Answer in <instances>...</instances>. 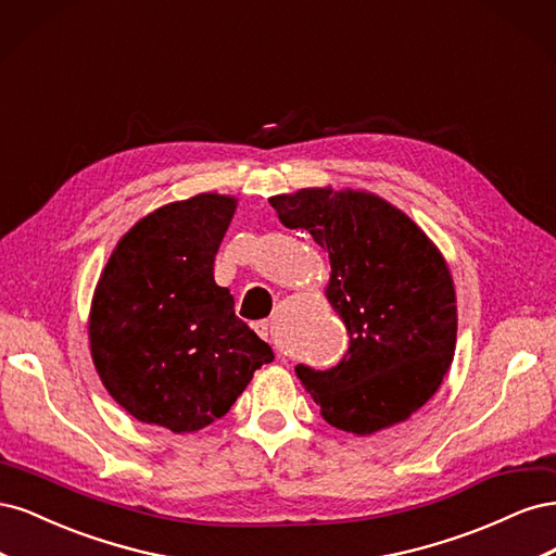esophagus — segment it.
I'll return each instance as SVG.
<instances>
[{
	"label": "esophagus",
	"instance_id": "obj_1",
	"mask_svg": "<svg viewBox=\"0 0 556 556\" xmlns=\"http://www.w3.org/2000/svg\"><path fill=\"white\" fill-rule=\"evenodd\" d=\"M255 331L262 336L264 341H268V336H271V323H268V319H262V323L255 325Z\"/></svg>",
	"mask_w": 556,
	"mask_h": 556
}]
</instances>
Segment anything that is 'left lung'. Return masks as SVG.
I'll use <instances>...</instances> for the list:
<instances>
[{"instance_id":"8db88e82","label":"left lung","mask_w":556,"mask_h":556,"mask_svg":"<svg viewBox=\"0 0 556 556\" xmlns=\"http://www.w3.org/2000/svg\"><path fill=\"white\" fill-rule=\"evenodd\" d=\"M268 201L285 227L306 229L329 252L327 299L348 350L325 371L294 368L319 413L357 435L408 419L441 387L457 343V299L439 248L368 192L304 188Z\"/></svg>"}]
</instances>
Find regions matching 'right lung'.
<instances>
[{
  "label": "right lung",
  "mask_w": 556,
  "mask_h": 556,
  "mask_svg": "<svg viewBox=\"0 0 556 556\" xmlns=\"http://www.w3.org/2000/svg\"><path fill=\"white\" fill-rule=\"evenodd\" d=\"M237 199L197 194L134 225L97 282L90 350L109 394L146 425L208 427L274 350L233 313L213 262Z\"/></svg>",
  "instance_id": "add662e5"
}]
</instances>
